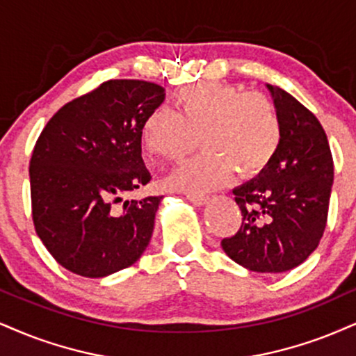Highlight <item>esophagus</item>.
<instances>
[{
  "mask_svg": "<svg viewBox=\"0 0 356 356\" xmlns=\"http://www.w3.org/2000/svg\"><path fill=\"white\" fill-rule=\"evenodd\" d=\"M186 198L195 204H203L208 200V196L203 195V193H186Z\"/></svg>",
  "mask_w": 356,
  "mask_h": 356,
  "instance_id": "1",
  "label": "esophagus"
}]
</instances>
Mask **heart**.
<instances>
[{
    "label": "heart",
    "instance_id": "1",
    "mask_svg": "<svg viewBox=\"0 0 356 356\" xmlns=\"http://www.w3.org/2000/svg\"><path fill=\"white\" fill-rule=\"evenodd\" d=\"M177 113L158 107L142 129L145 150L161 160L177 161L196 147L203 153L175 170L171 183L191 193L226 185L238 171L254 178L272 163L282 143V122L262 92L204 82L178 92Z\"/></svg>",
    "mask_w": 356,
    "mask_h": 356
}]
</instances>
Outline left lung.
I'll list each match as a JSON object with an SVG mask.
<instances>
[{
  "label": "left lung",
  "mask_w": 356,
  "mask_h": 356,
  "mask_svg": "<svg viewBox=\"0 0 356 356\" xmlns=\"http://www.w3.org/2000/svg\"><path fill=\"white\" fill-rule=\"evenodd\" d=\"M267 87L282 122V143L257 178L232 191L243 222L221 245L245 269L275 274L302 264L322 239L333 158L318 118L285 90Z\"/></svg>",
  "instance_id": "obj_1"
}]
</instances>
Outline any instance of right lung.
<instances>
[{
    "label": "right lung",
    "mask_w": 356,
    "mask_h": 356,
    "mask_svg": "<svg viewBox=\"0 0 356 356\" xmlns=\"http://www.w3.org/2000/svg\"><path fill=\"white\" fill-rule=\"evenodd\" d=\"M161 86L112 79L60 107L29 161L34 229L60 266L82 277L130 267L150 243L163 196L124 198L152 179L142 129Z\"/></svg>",
    "instance_id": "1"
}]
</instances>
